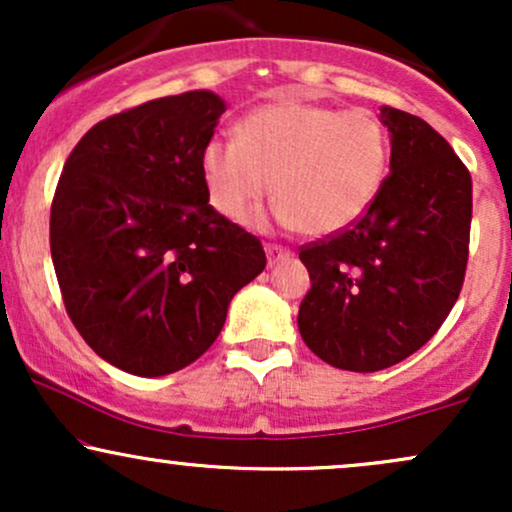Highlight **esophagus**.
Here are the masks:
<instances>
[{
	"instance_id": "obj_1",
	"label": "esophagus",
	"mask_w": 512,
	"mask_h": 512,
	"mask_svg": "<svg viewBox=\"0 0 512 512\" xmlns=\"http://www.w3.org/2000/svg\"><path fill=\"white\" fill-rule=\"evenodd\" d=\"M264 252H267V262H269V267H272V264H276V262L286 260V257L291 255L289 250L281 248V245H274V243H267V245H264Z\"/></svg>"
}]
</instances>
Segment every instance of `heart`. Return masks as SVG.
<instances>
[{
    "label": "heart",
    "mask_w": 512,
    "mask_h": 512,
    "mask_svg": "<svg viewBox=\"0 0 512 512\" xmlns=\"http://www.w3.org/2000/svg\"><path fill=\"white\" fill-rule=\"evenodd\" d=\"M199 170L211 207L226 219H245L274 187L281 226L334 236L383 190L390 134L370 110L276 101L245 115L238 137H211Z\"/></svg>",
    "instance_id": "obj_1"
}]
</instances>
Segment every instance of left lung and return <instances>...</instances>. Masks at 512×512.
<instances>
[{
    "label": "left lung",
    "instance_id": "left-lung-1",
    "mask_svg": "<svg viewBox=\"0 0 512 512\" xmlns=\"http://www.w3.org/2000/svg\"><path fill=\"white\" fill-rule=\"evenodd\" d=\"M390 175L354 226L303 245L298 330L334 368L373 373L421 349L462 291L472 175L421 117L383 108Z\"/></svg>",
    "mask_w": 512,
    "mask_h": 512
}]
</instances>
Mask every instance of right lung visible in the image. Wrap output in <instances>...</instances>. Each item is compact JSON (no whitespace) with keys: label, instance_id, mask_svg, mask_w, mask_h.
I'll use <instances>...</instances> for the list:
<instances>
[{"label":"right lung","instance_id":"add662e5","mask_svg":"<svg viewBox=\"0 0 512 512\" xmlns=\"http://www.w3.org/2000/svg\"><path fill=\"white\" fill-rule=\"evenodd\" d=\"M223 110L211 91L156 98L93 125L64 163L50 209L64 308L125 373L197 361L267 264L260 238L211 207L199 170Z\"/></svg>","mask_w":512,"mask_h":512}]
</instances>
